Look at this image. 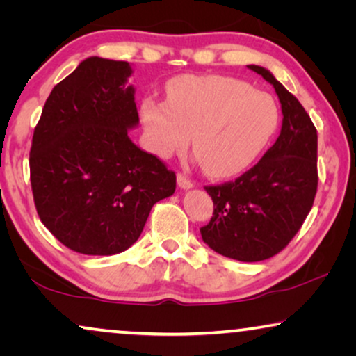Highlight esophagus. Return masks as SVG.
Masks as SVG:
<instances>
[{
    "label": "esophagus",
    "mask_w": 356,
    "mask_h": 356,
    "mask_svg": "<svg viewBox=\"0 0 356 356\" xmlns=\"http://www.w3.org/2000/svg\"><path fill=\"white\" fill-rule=\"evenodd\" d=\"M177 179H178V186L181 189H191L194 186V183L184 173H178Z\"/></svg>",
    "instance_id": "1"
}]
</instances>
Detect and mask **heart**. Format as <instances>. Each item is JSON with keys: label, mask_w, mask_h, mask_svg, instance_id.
<instances>
[{"label": "heart", "mask_w": 356, "mask_h": 356, "mask_svg": "<svg viewBox=\"0 0 356 356\" xmlns=\"http://www.w3.org/2000/svg\"><path fill=\"white\" fill-rule=\"evenodd\" d=\"M140 120L159 157L186 147L189 139L204 172L228 178L261 157L280 124L274 97L228 76H181L170 82L167 102L147 97Z\"/></svg>", "instance_id": "heart-1"}]
</instances>
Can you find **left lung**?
Returning <instances> with one entry per match:
<instances>
[{
	"instance_id": "obj_1",
	"label": "left lung",
	"mask_w": 356,
	"mask_h": 356,
	"mask_svg": "<svg viewBox=\"0 0 356 356\" xmlns=\"http://www.w3.org/2000/svg\"><path fill=\"white\" fill-rule=\"evenodd\" d=\"M274 86L282 129L259 162L235 181L206 186L213 217L202 241L218 254L243 262L264 261L289 245L303 225L318 191V133L303 105L269 70L250 65Z\"/></svg>"
}]
</instances>
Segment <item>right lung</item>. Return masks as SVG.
<instances>
[{
    "mask_svg": "<svg viewBox=\"0 0 356 356\" xmlns=\"http://www.w3.org/2000/svg\"><path fill=\"white\" fill-rule=\"evenodd\" d=\"M128 61L90 56L53 87L35 126L31 184L38 217L70 250L111 256L133 246L177 177L129 139L139 124Z\"/></svg>",
    "mask_w": 356,
    "mask_h": 356,
    "instance_id": "obj_1",
    "label": "right lung"
}]
</instances>
